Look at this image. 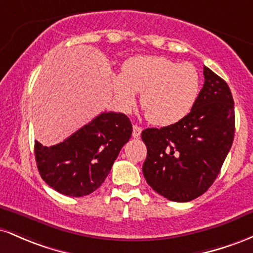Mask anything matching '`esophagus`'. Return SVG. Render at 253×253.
Listing matches in <instances>:
<instances>
[{"instance_id":"esophagus-1","label":"esophagus","mask_w":253,"mask_h":253,"mask_svg":"<svg viewBox=\"0 0 253 253\" xmlns=\"http://www.w3.org/2000/svg\"><path fill=\"white\" fill-rule=\"evenodd\" d=\"M142 132V127L138 126H132V137L134 138H138L141 136Z\"/></svg>"}]
</instances>
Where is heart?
<instances>
[{
    "label": "heart",
    "instance_id": "heart-1",
    "mask_svg": "<svg viewBox=\"0 0 253 253\" xmlns=\"http://www.w3.org/2000/svg\"><path fill=\"white\" fill-rule=\"evenodd\" d=\"M200 75L190 63H177L164 56H135L126 59L121 75L113 76L112 89L124 107L136 93L147 119L166 126L189 115L200 93Z\"/></svg>",
    "mask_w": 253,
    "mask_h": 253
}]
</instances>
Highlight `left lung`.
Wrapping results in <instances>:
<instances>
[{
    "mask_svg": "<svg viewBox=\"0 0 253 253\" xmlns=\"http://www.w3.org/2000/svg\"><path fill=\"white\" fill-rule=\"evenodd\" d=\"M204 84L181 121L142 131L143 175L154 191L174 202L203 195L220 173L234 138V101L225 80L203 68Z\"/></svg>",
    "mask_w": 253,
    "mask_h": 253,
    "instance_id": "8db88e82",
    "label": "left lung"
}]
</instances>
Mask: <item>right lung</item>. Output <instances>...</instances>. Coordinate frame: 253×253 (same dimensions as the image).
Here are the masks:
<instances>
[{"mask_svg": "<svg viewBox=\"0 0 253 253\" xmlns=\"http://www.w3.org/2000/svg\"><path fill=\"white\" fill-rule=\"evenodd\" d=\"M131 132V122L124 113L104 112L61 143L45 147L36 141L42 180L65 196L92 194L106 179Z\"/></svg>", "mask_w": 253, "mask_h": 253, "instance_id": "1", "label": "right lung"}]
</instances>
